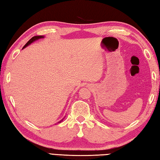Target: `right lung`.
Returning a JSON list of instances; mask_svg holds the SVG:
<instances>
[{"label":"right lung","mask_w":160,"mask_h":160,"mask_svg":"<svg viewBox=\"0 0 160 160\" xmlns=\"http://www.w3.org/2000/svg\"><path fill=\"white\" fill-rule=\"evenodd\" d=\"M45 38V36H33V37H32V38L31 39H30L28 42L26 43V45L23 47L22 49H25V47H28V45H31V44H32V42H33L34 41H36V40H38L40 39V38ZM63 120H64V118H63V119H62V120H61L60 121H59V122H58V123H59V122H62Z\"/></svg>","instance_id":"obj_1"}]
</instances>
